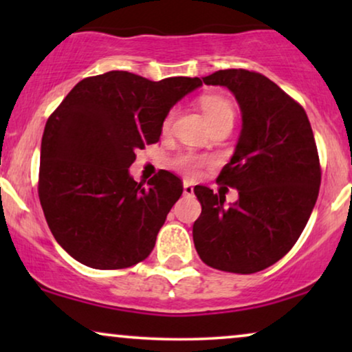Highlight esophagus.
<instances>
[{
    "instance_id": "esophagus-1",
    "label": "esophagus",
    "mask_w": 352,
    "mask_h": 352,
    "mask_svg": "<svg viewBox=\"0 0 352 352\" xmlns=\"http://www.w3.org/2000/svg\"><path fill=\"white\" fill-rule=\"evenodd\" d=\"M184 195L186 197L194 195V186H192L189 181H184Z\"/></svg>"
}]
</instances>
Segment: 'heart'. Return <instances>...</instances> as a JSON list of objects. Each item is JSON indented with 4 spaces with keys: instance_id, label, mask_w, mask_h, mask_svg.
<instances>
[{
    "instance_id": "obj_1",
    "label": "heart",
    "mask_w": 352,
    "mask_h": 352,
    "mask_svg": "<svg viewBox=\"0 0 352 352\" xmlns=\"http://www.w3.org/2000/svg\"><path fill=\"white\" fill-rule=\"evenodd\" d=\"M200 105H201V110H204V115H205L206 122H208L210 126H213V124H218V123L232 124L234 107L228 99L219 98V96H205V98H201ZM173 117H175V112H170L165 117V120H163V124H162L163 131H168V129L171 128ZM175 165L177 168H181V170L194 175V173L197 171V168L201 165V160L194 155H187L186 153V155H179L176 158Z\"/></svg>"
}]
</instances>
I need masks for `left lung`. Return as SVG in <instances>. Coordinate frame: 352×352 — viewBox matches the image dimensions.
<instances>
[{
  "label": "left lung",
  "mask_w": 352,
  "mask_h": 352,
  "mask_svg": "<svg viewBox=\"0 0 352 352\" xmlns=\"http://www.w3.org/2000/svg\"><path fill=\"white\" fill-rule=\"evenodd\" d=\"M205 85L224 86L237 99L242 131L218 176L239 199L205 186L194 192L201 213L192 235L201 261L226 272L263 271L290 252L314 208L320 165L305 109L261 74L214 72Z\"/></svg>",
  "instance_id": "8db88e82"
}]
</instances>
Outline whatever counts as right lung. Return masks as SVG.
<instances>
[{
    "instance_id": "add662e5",
    "label": "right lung",
    "mask_w": 352,
    "mask_h": 352,
    "mask_svg": "<svg viewBox=\"0 0 352 352\" xmlns=\"http://www.w3.org/2000/svg\"><path fill=\"white\" fill-rule=\"evenodd\" d=\"M200 78L151 81L112 70L81 80L47 118L38 195L57 243L85 266L123 269L146 259L182 182L158 171L136 182V151L158 142L173 105Z\"/></svg>"
}]
</instances>
